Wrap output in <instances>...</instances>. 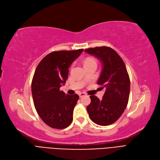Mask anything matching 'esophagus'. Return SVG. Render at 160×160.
Returning <instances> with one entry per match:
<instances>
[{
    "label": "esophagus",
    "mask_w": 160,
    "mask_h": 160,
    "mask_svg": "<svg viewBox=\"0 0 160 160\" xmlns=\"http://www.w3.org/2000/svg\"><path fill=\"white\" fill-rule=\"evenodd\" d=\"M87 95V93H84V92H81V93H80L79 94V98H82V97H84V96H85Z\"/></svg>",
    "instance_id": "1"
}]
</instances>
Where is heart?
Returning a JSON list of instances; mask_svg holds the SVG:
<instances>
[{"label":"heart","mask_w":160,"mask_h":160,"mask_svg":"<svg viewBox=\"0 0 160 160\" xmlns=\"http://www.w3.org/2000/svg\"><path fill=\"white\" fill-rule=\"evenodd\" d=\"M93 63H96V61H95L94 59H92V58H87L85 60H84V66L88 65V64H93Z\"/></svg>","instance_id":"obj_1"}]
</instances>
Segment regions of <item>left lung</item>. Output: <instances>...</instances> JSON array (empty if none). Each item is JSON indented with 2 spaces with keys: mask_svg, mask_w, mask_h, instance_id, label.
Instances as JSON below:
<instances>
[{
  "mask_svg": "<svg viewBox=\"0 0 160 160\" xmlns=\"http://www.w3.org/2000/svg\"><path fill=\"white\" fill-rule=\"evenodd\" d=\"M85 52L95 56L102 63L98 84L105 88L102 99L91 96L87 109L90 119L101 126L116 122L123 113L129 98L130 82L125 64L118 53L107 46L86 49Z\"/></svg>",
  "mask_w": 160,
  "mask_h": 160,
  "instance_id": "8db88e82",
  "label": "left lung"
}]
</instances>
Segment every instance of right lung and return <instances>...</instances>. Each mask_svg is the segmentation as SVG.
Returning a JSON list of instances; mask_svg holds the SVG:
<instances>
[{"label":"right lung","mask_w":160,"mask_h":160,"mask_svg":"<svg viewBox=\"0 0 160 160\" xmlns=\"http://www.w3.org/2000/svg\"><path fill=\"white\" fill-rule=\"evenodd\" d=\"M83 49L55 51L41 60L35 71L32 93L35 109L49 127L63 129L73 120V112L79 96L68 95L60 90L68 79V68Z\"/></svg>","instance_id":"right-lung-1"}]
</instances>
